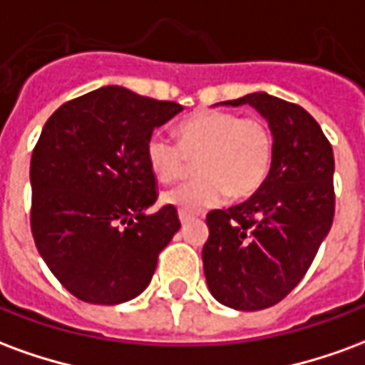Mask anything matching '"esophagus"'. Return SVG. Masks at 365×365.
Masks as SVG:
<instances>
[{"label":"esophagus","mask_w":365,"mask_h":365,"mask_svg":"<svg viewBox=\"0 0 365 365\" xmlns=\"http://www.w3.org/2000/svg\"><path fill=\"white\" fill-rule=\"evenodd\" d=\"M180 221H182V225L185 227V225L191 221V217H190V215H185V213H180Z\"/></svg>","instance_id":"obj_1"}]
</instances>
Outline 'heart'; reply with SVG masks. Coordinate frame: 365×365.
I'll return each instance as SVG.
<instances>
[{"label": "heart", "instance_id": "obj_1", "mask_svg": "<svg viewBox=\"0 0 365 365\" xmlns=\"http://www.w3.org/2000/svg\"><path fill=\"white\" fill-rule=\"evenodd\" d=\"M274 130L260 117L230 111H197L180 123L178 143L152 133L144 146L148 168L160 182H172L195 162L197 178L178 183L162 203L180 213L197 215L222 199L252 197L268 180L274 164Z\"/></svg>", "mask_w": 365, "mask_h": 365}]
</instances>
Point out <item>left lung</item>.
Segmentation results:
<instances>
[{"instance_id": "left-lung-1", "label": "left lung", "mask_w": 365, "mask_h": 365, "mask_svg": "<svg viewBox=\"0 0 365 365\" xmlns=\"http://www.w3.org/2000/svg\"><path fill=\"white\" fill-rule=\"evenodd\" d=\"M227 105H252L274 130L268 180L252 197L207 215L203 269L213 297L238 311L279 303L311 268L334 219V154L319 123L297 103L264 91Z\"/></svg>"}]
</instances>
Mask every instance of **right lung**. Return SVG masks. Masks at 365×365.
Returning a JSON list of instances; mask_svg holds the SVG:
<instances>
[{
  "label": "right lung",
  "mask_w": 365,
  "mask_h": 365,
  "mask_svg": "<svg viewBox=\"0 0 365 365\" xmlns=\"http://www.w3.org/2000/svg\"><path fill=\"white\" fill-rule=\"evenodd\" d=\"M180 111L174 101L107 86L60 105L46 120L31 158V232L74 297L119 305L150 283L182 222L170 205L144 215L158 199L144 146Z\"/></svg>",
  "instance_id": "obj_1"
}]
</instances>
